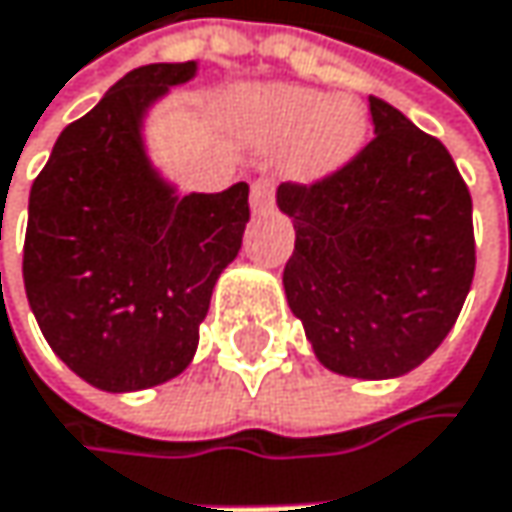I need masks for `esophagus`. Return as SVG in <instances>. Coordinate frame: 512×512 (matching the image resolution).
<instances>
[{"mask_svg":"<svg viewBox=\"0 0 512 512\" xmlns=\"http://www.w3.org/2000/svg\"><path fill=\"white\" fill-rule=\"evenodd\" d=\"M250 206H253V212H268L274 206V185H271V179H256L250 185Z\"/></svg>","mask_w":512,"mask_h":512,"instance_id":"obj_1","label":"esophagus"}]
</instances>
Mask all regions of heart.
<instances>
[{
	"mask_svg": "<svg viewBox=\"0 0 512 512\" xmlns=\"http://www.w3.org/2000/svg\"><path fill=\"white\" fill-rule=\"evenodd\" d=\"M241 126L259 144H291V173L321 179L345 167L365 141V117L353 99L271 85L247 94L238 105Z\"/></svg>",
	"mask_w": 512,
	"mask_h": 512,
	"instance_id": "b5f03b06",
	"label": "heart"
}]
</instances>
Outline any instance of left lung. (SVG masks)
Instances as JSON below:
<instances>
[{
  "label": "left lung",
  "mask_w": 512,
  "mask_h": 512,
  "mask_svg": "<svg viewBox=\"0 0 512 512\" xmlns=\"http://www.w3.org/2000/svg\"><path fill=\"white\" fill-rule=\"evenodd\" d=\"M374 138L336 173L283 182L291 312L336 374L401 377L451 333L475 277L472 194L445 144L368 96Z\"/></svg>",
  "instance_id": "8db88e82"
}]
</instances>
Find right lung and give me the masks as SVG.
<instances>
[{
  "label": "right lung",
  "instance_id": "1",
  "mask_svg": "<svg viewBox=\"0 0 512 512\" xmlns=\"http://www.w3.org/2000/svg\"><path fill=\"white\" fill-rule=\"evenodd\" d=\"M194 73V61L126 73L58 135L29 194V306L49 348L105 392L150 389L188 368L250 221L247 182L176 197L147 159V108Z\"/></svg>",
  "mask_w": 512,
  "mask_h": 512
}]
</instances>
